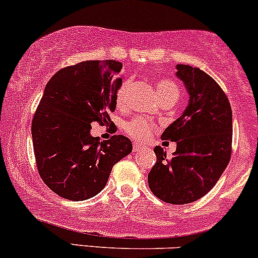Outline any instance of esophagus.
I'll list each match as a JSON object with an SVG mask.
<instances>
[{
  "mask_svg": "<svg viewBox=\"0 0 258 258\" xmlns=\"http://www.w3.org/2000/svg\"><path fill=\"white\" fill-rule=\"evenodd\" d=\"M142 149H143L142 145L135 144V145H133V153H139V151H141Z\"/></svg>",
  "mask_w": 258,
  "mask_h": 258,
  "instance_id": "esophagus-1",
  "label": "esophagus"
}]
</instances>
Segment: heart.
<instances>
[{
  "mask_svg": "<svg viewBox=\"0 0 258 258\" xmlns=\"http://www.w3.org/2000/svg\"><path fill=\"white\" fill-rule=\"evenodd\" d=\"M130 85H131L130 80H123L117 86L115 91V104L117 107H123L126 104ZM156 92L161 102L166 101V99H174L175 101L179 96V88L173 80L161 79L156 83ZM151 131H153V125L145 119H142V117H136V119L130 120L125 125V132L130 137L137 139V141L148 139L150 137Z\"/></svg>",
  "mask_w": 258,
  "mask_h": 258,
  "instance_id": "obj_1",
  "label": "heart"
}]
</instances>
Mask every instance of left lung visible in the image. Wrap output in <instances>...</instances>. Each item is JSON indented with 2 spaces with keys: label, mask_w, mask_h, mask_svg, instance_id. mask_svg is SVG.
I'll list each match as a JSON object with an SVG mask.
<instances>
[{
  "label": "left lung",
  "mask_w": 258,
  "mask_h": 258,
  "mask_svg": "<svg viewBox=\"0 0 258 258\" xmlns=\"http://www.w3.org/2000/svg\"><path fill=\"white\" fill-rule=\"evenodd\" d=\"M176 70L190 95L188 105L161 136L176 142L175 153L168 159L163 148L154 149L156 163L148 182L161 201L187 204L212 190L231 160L232 109L209 74L188 64H176Z\"/></svg>",
  "instance_id": "1"
}]
</instances>
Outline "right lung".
Returning <instances> with one entry per match:
<instances>
[{
  "label": "right lung",
  "instance_id": "obj_1",
  "mask_svg": "<svg viewBox=\"0 0 258 258\" xmlns=\"http://www.w3.org/2000/svg\"><path fill=\"white\" fill-rule=\"evenodd\" d=\"M121 68L114 60L83 61L57 71L46 84L31 126L33 151L44 184L66 200L99 194L114 164L132 151L125 136L99 142L90 135L92 122L113 125Z\"/></svg>",
  "mask_w": 258,
  "mask_h": 258
}]
</instances>
